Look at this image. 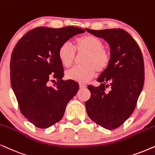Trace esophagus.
Segmentation results:
<instances>
[{
    "instance_id": "34e87169",
    "label": "esophagus",
    "mask_w": 155,
    "mask_h": 155,
    "mask_svg": "<svg viewBox=\"0 0 155 155\" xmlns=\"http://www.w3.org/2000/svg\"><path fill=\"white\" fill-rule=\"evenodd\" d=\"M87 86H86V85H84V84H79V88H86Z\"/></svg>"
}]
</instances>
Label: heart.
<instances>
[{"label":"heart","mask_w":155,"mask_h":155,"mask_svg":"<svg viewBox=\"0 0 155 155\" xmlns=\"http://www.w3.org/2000/svg\"><path fill=\"white\" fill-rule=\"evenodd\" d=\"M104 45L100 39L92 35H86L75 40V49L78 53L84 52L82 64L66 72L67 79L79 83H86L92 79L95 74L102 73L110 63V53L104 48ZM75 51L69 42H64L58 50L59 58L65 67H69L75 58Z\"/></svg>","instance_id":"b5f03b06"}]
</instances>
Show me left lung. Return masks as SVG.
I'll return each instance as SVG.
<instances>
[{"mask_svg":"<svg viewBox=\"0 0 155 155\" xmlns=\"http://www.w3.org/2000/svg\"><path fill=\"white\" fill-rule=\"evenodd\" d=\"M86 30L106 40L110 52L109 65L97 79L100 86H88L91 98L85 103L86 112L96 124L115 129L130 116L142 92L143 57L135 40L122 29Z\"/></svg>","mask_w":155,"mask_h":155,"instance_id":"1","label":"left lung"}]
</instances>
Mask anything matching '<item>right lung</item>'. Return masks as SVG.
Wrapping results in <instances>:
<instances>
[{"instance_id": "1", "label": "right lung", "mask_w": 155, "mask_h": 155, "mask_svg": "<svg viewBox=\"0 0 155 155\" xmlns=\"http://www.w3.org/2000/svg\"><path fill=\"white\" fill-rule=\"evenodd\" d=\"M85 32L76 27L30 30L18 41L10 59V81L22 114L33 125L47 128L62 118L68 103L79 91L73 80L64 81L58 50L72 37ZM51 78L57 79L54 87Z\"/></svg>"}]
</instances>
